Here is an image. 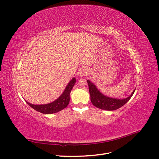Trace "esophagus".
I'll use <instances>...</instances> for the list:
<instances>
[{
  "label": "esophagus",
  "mask_w": 159,
  "mask_h": 159,
  "mask_svg": "<svg viewBox=\"0 0 159 159\" xmlns=\"http://www.w3.org/2000/svg\"><path fill=\"white\" fill-rule=\"evenodd\" d=\"M88 70L85 68H81L79 72H78V75L80 76V77H83V76H85L88 74Z\"/></svg>",
  "instance_id": "esophagus-1"
}]
</instances>
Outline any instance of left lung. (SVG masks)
<instances>
[{
  "mask_svg": "<svg viewBox=\"0 0 159 159\" xmlns=\"http://www.w3.org/2000/svg\"><path fill=\"white\" fill-rule=\"evenodd\" d=\"M89 86L91 102L94 106L99 109L107 111L116 110L125 104L133 96L135 89L129 97L125 99H117L105 95L97 88L95 85L90 80H87Z\"/></svg>",
  "mask_w": 159,
  "mask_h": 159,
  "instance_id": "1",
  "label": "left lung"
}]
</instances>
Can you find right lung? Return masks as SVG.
<instances>
[{
	"mask_svg": "<svg viewBox=\"0 0 159 159\" xmlns=\"http://www.w3.org/2000/svg\"><path fill=\"white\" fill-rule=\"evenodd\" d=\"M76 79L75 78H72V80L67 85L66 88H65L63 93L60 97L56 99L54 102H52L48 104H43V105H34L28 103V102H26L28 104V105L34 109V110L37 111L38 112H40L44 114H52L61 111L66 108L70 102V94L71 91L73 88L74 85L75 84Z\"/></svg>",
	"mask_w": 159,
	"mask_h": 159,
	"instance_id": "1",
	"label": "right lung"
}]
</instances>
